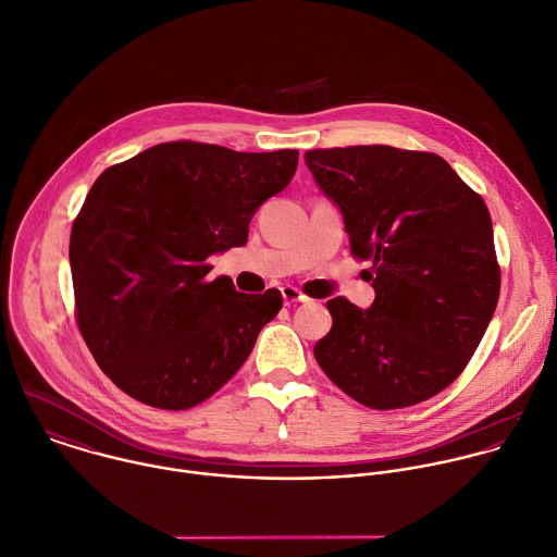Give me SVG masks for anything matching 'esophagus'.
Segmentation results:
<instances>
[{
	"label": "esophagus",
	"instance_id": "obj_1",
	"mask_svg": "<svg viewBox=\"0 0 557 557\" xmlns=\"http://www.w3.org/2000/svg\"><path fill=\"white\" fill-rule=\"evenodd\" d=\"M280 290H282V297H284V304H286V306H290V304H297V301H299V304H306V301H310V299H308V297H306V295H304L299 288H295V286H290V284L282 286Z\"/></svg>",
	"mask_w": 557,
	"mask_h": 557
}]
</instances>
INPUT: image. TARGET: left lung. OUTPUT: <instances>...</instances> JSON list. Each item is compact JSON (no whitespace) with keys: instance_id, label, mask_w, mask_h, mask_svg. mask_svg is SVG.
<instances>
[{"instance_id":"left-lung-1","label":"left lung","mask_w":557,"mask_h":557,"mask_svg":"<svg viewBox=\"0 0 557 557\" xmlns=\"http://www.w3.org/2000/svg\"><path fill=\"white\" fill-rule=\"evenodd\" d=\"M341 208L351 253L373 260L375 301H327L314 345L325 375L373 410L421 404L469 364L499 301L502 271L484 199L436 153L391 145L306 151Z\"/></svg>"}]
</instances>
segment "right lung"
Segmentation results:
<instances>
[{
    "mask_svg": "<svg viewBox=\"0 0 557 557\" xmlns=\"http://www.w3.org/2000/svg\"><path fill=\"white\" fill-rule=\"evenodd\" d=\"M297 149L264 153L177 140L108 166L73 221L75 319L99 369L129 397L188 410L249 358L282 295L206 280L295 175Z\"/></svg>",
    "mask_w": 557,
    "mask_h": 557,
    "instance_id": "1",
    "label": "right lung"
}]
</instances>
